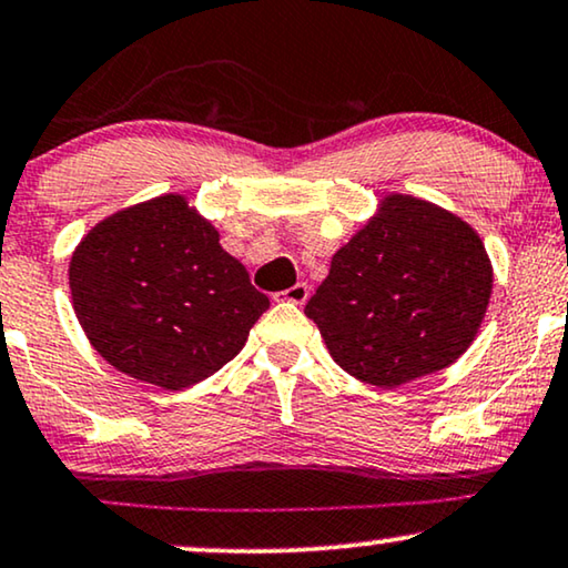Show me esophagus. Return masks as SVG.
<instances>
[{
  "label": "esophagus",
  "instance_id": "obj_1",
  "mask_svg": "<svg viewBox=\"0 0 568 568\" xmlns=\"http://www.w3.org/2000/svg\"><path fill=\"white\" fill-rule=\"evenodd\" d=\"M307 297H311V286H307L305 282L294 284V286H290V290L284 292V300L286 302H294V305H305Z\"/></svg>",
  "mask_w": 568,
  "mask_h": 568
}]
</instances>
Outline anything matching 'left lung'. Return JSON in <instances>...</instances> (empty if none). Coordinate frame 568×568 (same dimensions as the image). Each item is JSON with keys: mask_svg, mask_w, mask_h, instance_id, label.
I'll return each mask as SVG.
<instances>
[{"mask_svg": "<svg viewBox=\"0 0 568 568\" xmlns=\"http://www.w3.org/2000/svg\"><path fill=\"white\" fill-rule=\"evenodd\" d=\"M490 292L480 234L436 203L392 193L331 257L305 315L342 371L396 388L469 349Z\"/></svg>", "mask_w": 568, "mask_h": 568, "instance_id": "left-lung-1", "label": "left lung"}]
</instances>
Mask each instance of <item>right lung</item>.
<instances>
[{
    "label": "right lung",
    "instance_id": "add662e5",
    "mask_svg": "<svg viewBox=\"0 0 568 568\" xmlns=\"http://www.w3.org/2000/svg\"><path fill=\"white\" fill-rule=\"evenodd\" d=\"M72 307L116 371L182 392L245 347L268 297L180 193L106 216L70 257Z\"/></svg>",
    "mask_w": 568,
    "mask_h": 568
}]
</instances>
